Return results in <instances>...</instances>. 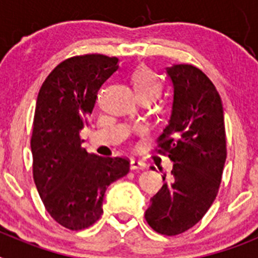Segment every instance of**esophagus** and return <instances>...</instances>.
I'll list each match as a JSON object with an SVG mask.
<instances>
[{"instance_id":"esophagus-1","label":"esophagus","mask_w":258,"mask_h":258,"mask_svg":"<svg viewBox=\"0 0 258 258\" xmlns=\"http://www.w3.org/2000/svg\"><path fill=\"white\" fill-rule=\"evenodd\" d=\"M146 163L141 160H132L131 161V169L132 170H138V169H146Z\"/></svg>"}]
</instances>
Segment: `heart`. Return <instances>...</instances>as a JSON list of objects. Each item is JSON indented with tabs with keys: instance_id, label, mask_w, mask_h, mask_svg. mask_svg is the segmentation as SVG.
<instances>
[{
	"instance_id": "obj_1",
	"label": "heart",
	"mask_w": 258,
	"mask_h": 258,
	"mask_svg": "<svg viewBox=\"0 0 258 258\" xmlns=\"http://www.w3.org/2000/svg\"><path fill=\"white\" fill-rule=\"evenodd\" d=\"M131 81L138 98L149 97L154 99L160 92V81L156 75L146 66H138L132 72Z\"/></svg>"
}]
</instances>
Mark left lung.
<instances>
[{
  "mask_svg": "<svg viewBox=\"0 0 258 258\" xmlns=\"http://www.w3.org/2000/svg\"><path fill=\"white\" fill-rule=\"evenodd\" d=\"M165 71L173 103L157 152L168 154L174 165L170 182L151 198L145 217L159 234L177 235L197 225L217 197L226 133L222 101L206 74L191 64H173Z\"/></svg>",
  "mask_w": 258,
  "mask_h": 258,
  "instance_id": "8db88e82",
  "label": "left lung"
}]
</instances>
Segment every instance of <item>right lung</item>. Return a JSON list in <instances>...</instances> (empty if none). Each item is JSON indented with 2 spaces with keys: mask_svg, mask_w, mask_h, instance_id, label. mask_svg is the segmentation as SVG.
Masks as SVG:
<instances>
[{
  "mask_svg": "<svg viewBox=\"0 0 258 258\" xmlns=\"http://www.w3.org/2000/svg\"><path fill=\"white\" fill-rule=\"evenodd\" d=\"M117 68L116 56H72L50 72L38 92L31 138L33 179L50 216L70 230L99 220L107 187L129 173L127 159L89 154L80 137L98 90Z\"/></svg>",
  "mask_w": 258,
  "mask_h": 258,
  "instance_id": "add662e5",
  "label": "right lung"
}]
</instances>
